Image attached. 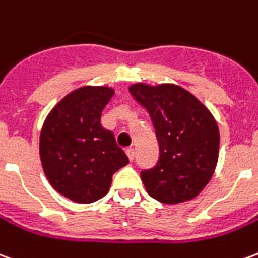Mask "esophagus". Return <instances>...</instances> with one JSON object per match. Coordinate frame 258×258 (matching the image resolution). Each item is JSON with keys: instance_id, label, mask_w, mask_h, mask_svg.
I'll return each mask as SVG.
<instances>
[{"instance_id": "esophagus-1", "label": "esophagus", "mask_w": 258, "mask_h": 258, "mask_svg": "<svg viewBox=\"0 0 258 258\" xmlns=\"http://www.w3.org/2000/svg\"><path fill=\"white\" fill-rule=\"evenodd\" d=\"M125 153H127V156H128L130 162H133V160L135 159V151H134V149H131V148H130V149H127V151H125Z\"/></svg>"}]
</instances>
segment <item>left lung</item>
Segmentation results:
<instances>
[{
	"label": "left lung",
	"instance_id": "8db88e82",
	"mask_svg": "<svg viewBox=\"0 0 258 258\" xmlns=\"http://www.w3.org/2000/svg\"><path fill=\"white\" fill-rule=\"evenodd\" d=\"M130 92L145 107L159 142L155 167L142 170L146 192L166 205L196 198L214 174L220 133L209 109L174 84H134Z\"/></svg>",
	"mask_w": 258,
	"mask_h": 258
}]
</instances>
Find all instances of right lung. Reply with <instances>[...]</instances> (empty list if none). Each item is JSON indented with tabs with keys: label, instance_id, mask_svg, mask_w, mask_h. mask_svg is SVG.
Instances as JSON below:
<instances>
[{
	"label": "right lung",
	"instance_id": "1",
	"mask_svg": "<svg viewBox=\"0 0 258 258\" xmlns=\"http://www.w3.org/2000/svg\"><path fill=\"white\" fill-rule=\"evenodd\" d=\"M114 91L81 87L48 114L40 135V157L52 188L76 203H92L109 192L113 174L128 164L101 114Z\"/></svg>",
	"mask_w": 258,
	"mask_h": 258
}]
</instances>
